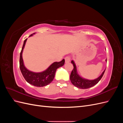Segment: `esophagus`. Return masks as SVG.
Returning a JSON list of instances; mask_svg holds the SVG:
<instances>
[{
  "mask_svg": "<svg viewBox=\"0 0 123 123\" xmlns=\"http://www.w3.org/2000/svg\"><path fill=\"white\" fill-rule=\"evenodd\" d=\"M65 59V62L66 63H68L70 62V57L69 56L66 57Z\"/></svg>",
  "mask_w": 123,
  "mask_h": 123,
  "instance_id": "34e87169",
  "label": "esophagus"
}]
</instances>
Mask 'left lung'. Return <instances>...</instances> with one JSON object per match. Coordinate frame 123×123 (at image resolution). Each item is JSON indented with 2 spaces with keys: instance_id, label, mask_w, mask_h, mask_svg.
<instances>
[{
  "instance_id": "1",
  "label": "left lung",
  "mask_w": 123,
  "mask_h": 123,
  "mask_svg": "<svg viewBox=\"0 0 123 123\" xmlns=\"http://www.w3.org/2000/svg\"><path fill=\"white\" fill-rule=\"evenodd\" d=\"M106 62H107V59H106ZM71 63L73 65L74 68L70 74V80L74 86L80 89H88L94 86L96 84H98L100 79H102L106 70L105 69L104 71L101 75L98 77L97 79L93 80H89L85 79L84 78L81 77L77 73L76 66L75 62L73 61H72Z\"/></svg>"
}]
</instances>
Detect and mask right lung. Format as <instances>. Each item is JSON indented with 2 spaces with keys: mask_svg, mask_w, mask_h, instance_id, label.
<instances>
[{
  "mask_svg": "<svg viewBox=\"0 0 123 123\" xmlns=\"http://www.w3.org/2000/svg\"><path fill=\"white\" fill-rule=\"evenodd\" d=\"M34 34L35 33L30 35L29 37L33 36ZM27 40V38L24 41L23 46L20 54L19 67L21 72L25 80L30 84L36 87L45 86L52 81L55 76L56 71L57 68L64 65L65 59H63L62 61L59 62H53L46 70L43 72L36 73L31 71L25 67L23 59V55H22Z\"/></svg>",
  "mask_w": 123,
  "mask_h": 123,
  "instance_id": "1",
  "label": "right lung"
}]
</instances>
